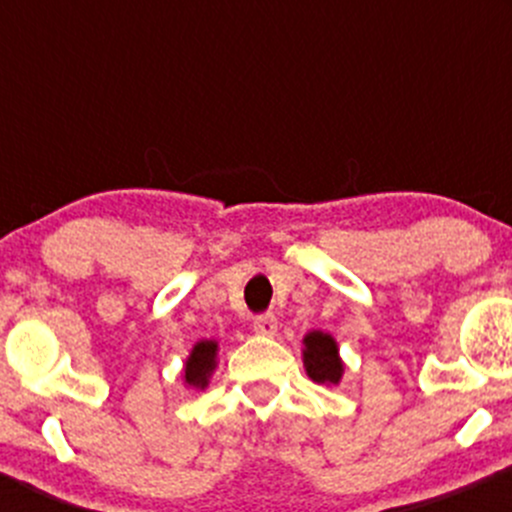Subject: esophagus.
Wrapping results in <instances>:
<instances>
[{
  "label": "esophagus",
  "instance_id": "1",
  "mask_svg": "<svg viewBox=\"0 0 512 512\" xmlns=\"http://www.w3.org/2000/svg\"><path fill=\"white\" fill-rule=\"evenodd\" d=\"M255 332L262 337H275L277 334V317L275 314H260L255 319Z\"/></svg>",
  "mask_w": 512,
  "mask_h": 512
}]
</instances>
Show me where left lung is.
Returning a JSON list of instances; mask_svg holds the SVG:
<instances>
[{"mask_svg":"<svg viewBox=\"0 0 512 512\" xmlns=\"http://www.w3.org/2000/svg\"><path fill=\"white\" fill-rule=\"evenodd\" d=\"M302 361L304 371L312 381L324 386H339L344 376V361L339 356L337 339L322 329H312L302 339Z\"/></svg>","mask_w":512,"mask_h":512,"instance_id":"obj_1","label":"left lung"}]
</instances>
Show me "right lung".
I'll return each mask as SVG.
<instances>
[{"instance_id": "add662e5", "label": "right lung", "mask_w": 512, "mask_h": 512, "mask_svg": "<svg viewBox=\"0 0 512 512\" xmlns=\"http://www.w3.org/2000/svg\"><path fill=\"white\" fill-rule=\"evenodd\" d=\"M218 342L215 339H200L193 344L190 354L185 356L183 381L193 389H205L210 384V376L218 369Z\"/></svg>"}]
</instances>
